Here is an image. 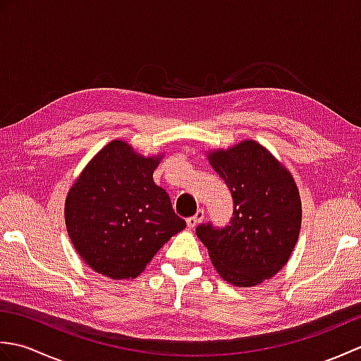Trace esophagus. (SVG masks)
<instances>
[{
    "label": "esophagus",
    "instance_id": "1",
    "mask_svg": "<svg viewBox=\"0 0 361 361\" xmlns=\"http://www.w3.org/2000/svg\"><path fill=\"white\" fill-rule=\"evenodd\" d=\"M204 219V211L203 209H198L197 212H195V216H192V217H189L188 220H186V224H188V228L189 229H192V228H195L198 224H200V221Z\"/></svg>",
    "mask_w": 361,
    "mask_h": 361
}]
</instances>
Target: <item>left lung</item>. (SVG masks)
Listing matches in <instances>:
<instances>
[{
  "instance_id": "left-lung-1",
  "label": "left lung",
  "mask_w": 361,
  "mask_h": 361,
  "mask_svg": "<svg viewBox=\"0 0 361 361\" xmlns=\"http://www.w3.org/2000/svg\"><path fill=\"white\" fill-rule=\"evenodd\" d=\"M208 159L231 190L229 225L197 226L217 273L235 287L270 279L288 262L301 229V197L293 176L256 141L214 150Z\"/></svg>"
}]
</instances>
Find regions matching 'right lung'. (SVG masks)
Here are the masks:
<instances>
[{
    "instance_id": "right-lung-1",
    "label": "right lung",
    "mask_w": 361,
    "mask_h": 361,
    "mask_svg": "<svg viewBox=\"0 0 361 361\" xmlns=\"http://www.w3.org/2000/svg\"><path fill=\"white\" fill-rule=\"evenodd\" d=\"M159 161L114 140L96 153L68 192L70 239L87 265L106 278H136L186 228L166 190L153 181Z\"/></svg>"
}]
</instances>
